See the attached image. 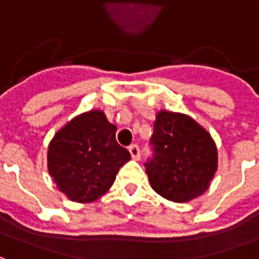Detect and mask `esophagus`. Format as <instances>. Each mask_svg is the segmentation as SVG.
<instances>
[{
    "label": "esophagus",
    "mask_w": 259,
    "mask_h": 259,
    "mask_svg": "<svg viewBox=\"0 0 259 259\" xmlns=\"http://www.w3.org/2000/svg\"><path fill=\"white\" fill-rule=\"evenodd\" d=\"M129 152L133 159H139V158H140V148H139L137 144H132V146L129 147Z\"/></svg>",
    "instance_id": "1"
}]
</instances>
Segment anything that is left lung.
Wrapping results in <instances>:
<instances>
[{"mask_svg":"<svg viewBox=\"0 0 259 259\" xmlns=\"http://www.w3.org/2000/svg\"><path fill=\"white\" fill-rule=\"evenodd\" d=\"M150 143L154 154L144 165L158 194L186 202L208 190L218 168L217 146L194 119L183 113L158 112Z\"/></svg>","mask_w":259,"mask_h":259,"instance_id":"left-lung-1","label":"left lung"}]
</instances>
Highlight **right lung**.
<instances>
[{"label":"right lung","instance_id":"obj_1","mask_svg":"<svg viewBox=\"0 0 259 259\" xmlns=\"http://www.w3.org/2000/svg\"><path fill=\"white\" fill-rule=\"evenodd\" d=\"M116 126L100 109L66 123L48 146V172L69 200L91 202L113 185L130 152L115 137Z\"/></svg>","mask_w":259,"mask_h":259}]
</instances>
